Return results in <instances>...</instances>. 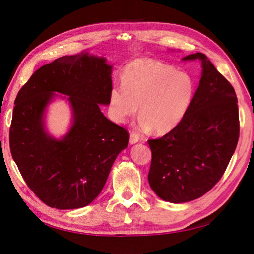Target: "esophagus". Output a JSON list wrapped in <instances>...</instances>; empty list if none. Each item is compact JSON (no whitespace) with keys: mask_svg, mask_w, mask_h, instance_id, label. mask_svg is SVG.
<instances>
[{"mask_svg":"<svg viewBox=\"0 0 254 254\" xmlns=\"http://www.w3.org/2000/svg\"><path fill=\"white\" fill-rule=\"evenodd\" d=\"M139 141H140L139 135L135 134V133L130 134V139H129V143L130 144H135V143H137Z\"/></svg>","mask_w":254,"mask_h":254,"instance_id":"1","label":"esophagus"}]
</instances>
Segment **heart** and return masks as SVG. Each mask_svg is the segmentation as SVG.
Wrapping results in <instances>:
<instances>
[{
	"label": "heart",
	"instance_id": "b5f03b06",
	"mask_svg": "<svg viewBox=\"0 0 254 254\" xmlns=\"http://www.w3.org/2000/svg\"><path fill=\"white\" fill-rule=\"evenodd\" d=\"M195 94V81L187 72L158 60L143 58L129 63L123 71L122 84L109 94V112L118 123H125L139 109V125L165 133L186 117Z\"/></svg>",
	"mask_w": 254,
	"mask_h": 254
}]
</instances>
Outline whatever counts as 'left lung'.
Returning <instances> with one entry per match:
<instances>
[{"label":"left lung","mask_w":254,"mask_h":254,"mask_svg":"<svg viewBox=\"0 0 254 254\" xmlns=\"http://www.w3.org/2000/svg\"><path fill=\"white\" fill-rule=\"evenodd\" d=\"M201 60L202 75L186 117L170 132L148 140V182L165 201L182 203L207 193L224 175L240 136L233 87L202 53L183 60Z\"/></svg>","instance_id":"1"}]
</instances>
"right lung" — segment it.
Wrapping results in <instances>:
<instances>
[{
	"label": "right lung",
	"instance_id": "right-lung-1",
	"mask_svg": "<svg viewBox=\"0 0 254 254\" xmlns=\"http://www.w3.org/2000/svg\"><path fill=\"white\" fill-rule=\"evenodd\" d=\"M112 66L88 53L60 57L30 76L14 101L9 129L11 156L27 187L58 210L90 204L129 143L126 129L107 119ZM54 91L67 95L73 125L61 140L44 130L43 113Z\"/></svg>",
	"mask_w": 254,
	"mask_h": 254
}]
</instances>
